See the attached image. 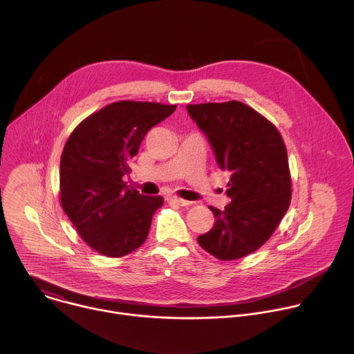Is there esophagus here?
<instances>
[{
	"label": "esophagus",
	"mask_w": 354,
	"mask_h": 354,
	"mask_svg": "<svg viewBox=\"0 0 354 354\" xmlns=\"http://www.w3.org/2000/svg\"><path fill=\"white\" fill-rule=\"evenodd\" d=\"M167 201L171 205H178V206H190L192 201H187V200H183L180 197H176V196H168L167 197Z\"/></svg>",
	"instance_id": "esophagus-1"
}]
</instances>
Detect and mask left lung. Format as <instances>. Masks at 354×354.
<instances>
[{"instance_id":"8db88e82","label":"left lung","mask_w":354,"mask_h":354,"mask_svg":"<svg viewBox=\"0 0 354 354\" xmlns=\"http://www.w3.org/2000/svg\"><path fill=\"white\" fill-rule=\"evenodd\" d=\"M186 108L207 136L218 167L230 175L231 203L224 210L210 206L214 225L197 242L220 261L243 258L272 236L290 207L291 176L283 137L270 120L239 100Z\"/></svg>"}]
</instances>
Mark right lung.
I'll use <instances>...</instances> for the list:
<instances>
[{
  "label": "right lung",
  "mask_w": 354,
  "mask_h": 354,
  "mask_svg": "<svg viewBox=\"0 0 354 354\" xmlns=\"http://www.w3.org/2000/svg\"><path fill=\"white\" fill-rule=\"evenodd\" d=\"M176 105L119 100L84 119L60 161V203L92 249L120 258L147 239L161 196H144L123 180L140 144Z\"/></svg>",
  "instance_id": "1"
}]
</instances>
